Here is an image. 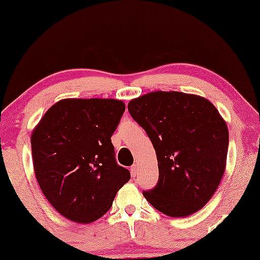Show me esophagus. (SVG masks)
<instances>
[{"label":"esophagus","instance_id":"obj_1","mask_svg":"<svg viewBox=\"0 0 260 260\" xmlns=\"http://www.w3.org/2000/svg\"><path fill=\"white\" fill-rule=\"evenodd\" d=\"M131 175L133 176H136L137 175V172H138V168H137V165H134L133 167H131Z\"/></svg>","mask_w":260,"mask_h":260}]
</instances>
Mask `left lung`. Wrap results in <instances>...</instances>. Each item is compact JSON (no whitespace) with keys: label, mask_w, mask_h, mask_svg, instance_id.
Masks as SVG:
<instances>
[{"label":"left lung","mask_w":260,"mask_h":260,"mask_svg":"<svg viewBox=\"0 0 260 260\" xmlns=\"http://www.w3.org/2000/svg\"><path fill=\"white\" fill-rule=\"evenodd\" d=\"M127 110L157 156L158 182L144 198L172 218L198 212L225 173L229 130L218 110L204 97L176 91L143 94Z\"/></svg>","instance_id":"1"}]
</instances>
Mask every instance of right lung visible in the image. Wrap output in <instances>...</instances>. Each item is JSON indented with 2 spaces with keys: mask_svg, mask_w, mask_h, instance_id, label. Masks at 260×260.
Returning a JSON list of instances; mask_svg holds the SVG:
<instances>
[{
  "mask_svg": "<svg viewBox=\"0 0 260 260\" xmlns=\"http://www.w3.org/2000/svg\"><path fill=\"white\" fill-rule=\"evenodd\" d=\"M124 111L118 99H62L31 133L39 186L54 209L74 222L102 218L130 180L111 143Z\"/></svg>",
  "mask_w": 260,
  "mask_h": 260,
  "instance_id": "obj_1",
  "label": "right lung"
}]
</instances>
